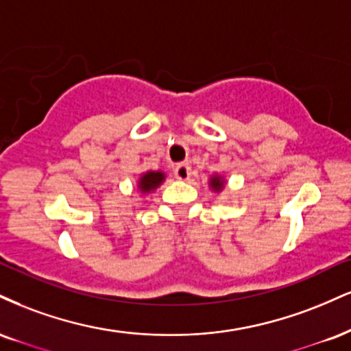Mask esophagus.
<instances>
[{"label": "esophagus", "instance_id": "esophagus-1", "mask_svg": "<svg viewBox=\"0 0 351 351\" xmlns=\"http://www.w3.org/2000/svg\"><path fill=\"white\" fill-rule=\"evenodd\" d=\"M175 176L176 180L180 181H188L191 178V167L188 163H180L178 167L175 168Z\"/></svg>", "mask_w": 351, "mask_h": 351}]
</instances>
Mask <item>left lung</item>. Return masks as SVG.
Masks as SVG:
<instances>
[{
    "instance_id": "8db88e82",
    "label": "left lung",
    "mask_w": 351,
    "mask_h": 351,
    "mask_svg": "<svg viewBox=\"0 0 351 351\" xmlns=\"http://www.w3.org/2000/svg\"><path fill=\"white\" fill-rule=\"evenodd\" d=\"M209 188L213 189V193H222L223 188H226V178L222 175H217L214 173L213 176L209 178Z\"/></svg>"
}]
</instances>
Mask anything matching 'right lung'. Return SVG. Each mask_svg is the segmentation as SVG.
<instances>
[{
  "mask_svg": "<svg viewBox=\"0 0 351 351\" xmlns=\"http://www.w3.org/2000/svg\"><path fill=\"white\" fill-rule=\"evenodd\" d=\"M165 178H167V175L162 170L143 171L137 180V189L145 196V194L154 193L158 186H162Z\"/></svg>",
  "mask_w": 351,
  "mask_h": 351,
  "instance_id": "add662e5",
  "label": "right lung"
}]
</instances>
